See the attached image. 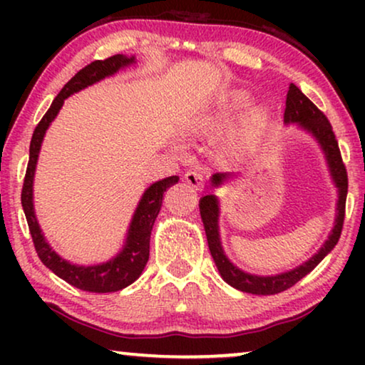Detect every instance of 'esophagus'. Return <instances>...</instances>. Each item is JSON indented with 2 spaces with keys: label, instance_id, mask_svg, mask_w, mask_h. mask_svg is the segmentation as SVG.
<instances>
[{
  "label": "esophagus",
  "instance_id": "1",
  "mask_svg": "<svg viewBox=\"0 0 365 365\" xmlns=\"http://www.w3.org/2000/svg\"><path fill=\"white\" fill-rule=\"evenodd\" d=\"M184 182H187L189 186L196 191H202L204 184H206V174L199 173V171H187L184 174Z\"/></svg>",
  "mask_w": 365,
  "mask_h": 365
}]
</instances>
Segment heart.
<instances>
[{
	"label": "heart",
	"instance_id": "1",
	"mask_svg": "<svg viewBox=\"0 0 365 365\" xmlns=\"http://www.w3.org/2000/svg\"><path fill=\"white\" fill-rule=\"evenodd\" d=\"M247 101L249 96L244 91H231L224 94L209 111L201 114L194 121L192 129L201 133H214L226 128L229 121L236 116V113L246 106ZM266 111L262 108H254L244 114L224 139L226 153L239 158L251 151L262 131L264 124H266Z\"/></svg>",
	"mask_w": 365,
	"mask_h": 365
}]
</instances>
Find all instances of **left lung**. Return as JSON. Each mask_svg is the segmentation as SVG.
<instances>
[{
	"label": "left lung",
	"instance_id": "1",
	"mask_svg": "<svg viewBox=\"0 0 365 365\" xmlns=\"http://www.w3.org/2000/svg\"><path fill=\"white\" fill-rule=\"evenodd\" d=\"M284 123L291 124L296 123L299 128L306 129L311 133L317 143L321 144L324 154H326L329 169H331L332 181L339 189V201H337V216L334 222L332 232L329 234V239L324 242V246L319 249L317 254L306 261L301 266L292 269V271L276 274V276H254V274L244 272L241 269L234 266V264L226 257L222 251L221 237H219V201L214 194H207L199 201V211H201V219L204 224V231L207 236V244L211 256L216 262L217 271L221 277L226 281L229 286L239 289L242 292L257 294V296H272L282 291H287L294 284L301 281L304 276H307L329 252L336 246L339 237H341L344 216H346V197H347V171L342 163L341 151H339V144L336 134L332 131L331 123L326 118L321 109H317L311 99L299 89L296 84H291L287 91L286 99V111H284ZM231 176L229 173H216L212 176V186L217 187Z\"/></svg>",
	"mask_w": 365,
	"mask_h": 365
}]
</instances>
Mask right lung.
<instances>
[{
    "mask_svg": "<svg viewBox=\"0 0 365 365\" xmlns=\"http://www.w3.org/2000/svg\"><path fill=\"white\" fill-rule=\"evenodd\" d=\"M136 63L134 56L128 58L123 54H114L111 58L98 59L88 66L74 74L69 81L64 84V88L54 98L51 106L44 114L41 121L38 123L34 129L31 144H29V161L26 168V176H24L23 191H21V204L24 216H26L29 232H31L34 249H36L38 257L46 266L49 271H53L58 277L66 281L71 286L81 289L88 292H116L121 289L128 287L136 279L141 276L144 266H146L149 259V237L156 221L159 209L163 206V196L168 187L174 186L179 181L178 176H171L158 181L149 186L144 191L141 201H139L134 216L129 224V231L121 252L111 261L96 264V266H76V264L68 262L66 259L59 257L53 247L49 246L46 239H44L41 227H39L38 219L34 216L33 206V179L34 171H36L38 154L41 149V143L46 129L56 114L61 109L64 99L71 96L73 93L81 91V89L91 86V84L101 81L106 76H113L119 69L129 66V64Z\"/></svg>",
    "mask_w": 365,
    "mask_h": 365,
    "instance_id": "obj_1",
    "label": "right lung"
}]
</instances>
